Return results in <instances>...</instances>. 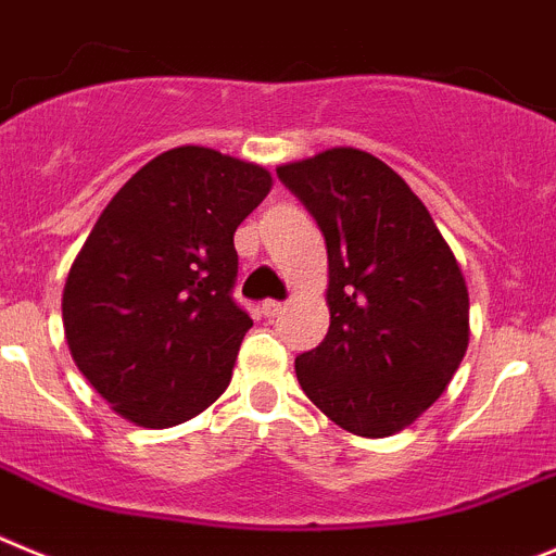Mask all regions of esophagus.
<instances>
[{
	"instance_id": "34e87169",
	"label": "esophagus",
	"mask_w": 556,
	"mask_h": 556,
	"mask_svg": "<svg viewBox=\"0 0 556 556\" xmlns=\"http://www.w3.org/2000/svg\"><path fill=\"white\" fill-rule=\"evenodd\" d=\"M260 309H263V315H266V318H274V315L282 313L285 304L282 302H274V299H266V302L260 304Z\"/></svg>"
}]
</instances>
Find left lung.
Wrapping results in <instances>:
<instances>
[{"mask_svg":"<svg viewBox=\"0 0 556 556\" xmlns=\"http://www.w3.org/2000/svg\"><path fill=\"white\" fill-rule=\"evenodd\" d=\"M277 174L327 241L329 332L296 357L299 384L346 432H402L468 349L463 268L427 204L374 154L334 147Z\"/></svg>","mask_w":556,"mask_h":556,"instance_id":"1","label":"left lung"}]
</instances>
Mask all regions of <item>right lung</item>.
<instances>
[{
    "mask_svg": "<svg viewBox=\"0 0 556 556\" xmlns=\"http://www.w3.org/2000/svg\"><path fill=\"white\" fill-rule=\"evenodd\" d=\"M271 185L257 163L168 149L122 185L85 238L63 288L68 352L135 427L191 421L227 390L252 327L229 296L232 238Z\"/></svg>",
    "mask_w": 556,
    "mask_h": 556,
    "instance_id": "obj_1",
    "label": "right lung"
}]
</instances>
